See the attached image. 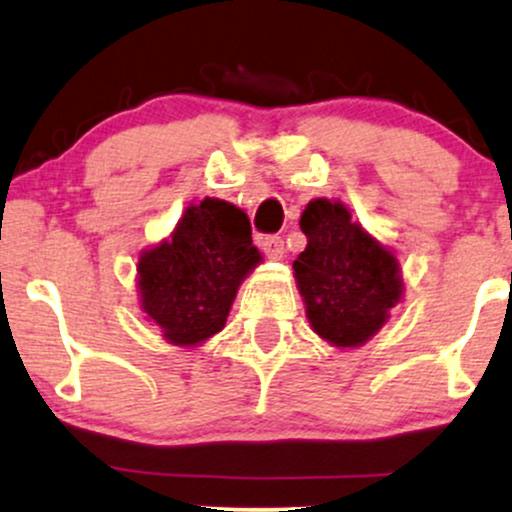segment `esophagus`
<instances>
[{"label":"esophagus","mask_w":512,"mask_h":512,"mask_svg":"<svg viewBox=\"0 0 512 512\" xmlns=\"http://www.w3.org/2000/svg\"><path fill=\"white\" fill-rule=\"evenodd\" d=\"M264 255L272 257V260H281L284 257V240H281L279 236H264L260 240Z\"/></svg>","instance_id":"esophagus-1"}]
</instances>
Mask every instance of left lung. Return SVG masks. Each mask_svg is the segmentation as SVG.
<instances>
[{
	"instance_id": "8db88e82",
	"label": "left lung",
	"mask_w": 512,
	"mask_h": 512,
	"mask_svg": "<svg viewBox=\"0 0 512 512\" xmlns=\"http://www.w3.org/2000/svg\"><path fill=\"white\" fill-rule=\"evenodd\" d=\"M301 231L308 245L293 272L310 327L334 346L368 342L402 298L397 257L330 199L305 207Z\"/></svg>"
}]
</instances>
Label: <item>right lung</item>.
<instances>
[{
	"label": "right lung",
	"mask_w": 512,
	"mask_h": 512,
	"mask_svg": "<svg viewBox=\"0 0 512 512\" xmlns=\"http://www.w3.org/2000/svg\"><path fill=\"white\" fill-rule=\"evenodd\" d=\"M260 262L248 216L221 199L185 211L170 240L139 257L144 313L170 344L221 332L240 281Z\"/></svg>",
	"instance_id": "1"
}]
</instances>
